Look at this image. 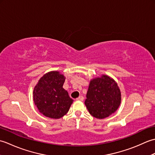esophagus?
Wrapping results in <instances>:
<instances>
[{"label": "esophagus", "mask_w": 155, "mask_h": 155, "mask_svg": "<svg viewBox=\"0 0 155 155\" xmlns=\"http://www.w3.org/2000/svg\"><path fill=\"white\" fill-rule=\"evenodd\" d=\"M77 101H83L84 100V97L83 96H80L78 97L77 98Z\"/></svg>", "instance_id": "34e87169"}]
</instances>
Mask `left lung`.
Instances as JSON below:
<instances>
[{
  "label": "left lung",
  "instance_id": "obj_1",
  "mask_svg": "<svg viewBox=\"0 0 155 155\" xmlns=\"http://www.w3.org/2000/svg\"><path fill=\"white\" fill-rule=\"evenodd\" d=\"M120 102V91L113 78L103 74L91 81L84 104L92 116L99 119L109 117Z\"/></svg>",
  "mask_w": 155,
  "mask_h": 155
}]
</instances>
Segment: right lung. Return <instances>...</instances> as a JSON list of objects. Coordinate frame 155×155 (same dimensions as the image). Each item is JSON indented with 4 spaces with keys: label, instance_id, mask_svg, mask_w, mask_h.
Returning a JSON list of instances; mask_svg holds the SVG:
<instances>
[{
    "label": "right lung",
    "instance_id": "add662e5",
    "mask_svg": "<svg viewBox=\"0 0 155 155\" xmlns=\"http://www.w3.org/2000/svg\"><path fill=\"white\" fill-rule=\"evenodd\" d=\"M64 81L63 74L51 71L42 76L35 87V104L45 117L57 119L68 113L73 100L62 87Z\"/></svg>",
    "mask_w": 155,
    "mask_h": 155
}]
</instances>
